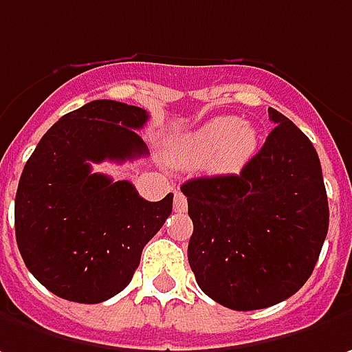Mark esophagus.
Wrapping results in <instances>:
<instances>
[{"label":"esophagus","instance_id":"esophagus-1","mask_svg":"<svg viewBox=\"0 0 352 352\" xmlns=\"http://www.w3.org/2000/svg\"><path fill=\"white\" fill-rule=\"evenodd\" d=\"M173 206H175V212H187V197L183 192H175V200H173Z\"/></svg>","mask_w":352,"mask_h":352}]
</instances>
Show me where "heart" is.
<instances>
[{"mask_svg": "<svg viewBox=\"0 0 352 352\" xmlns=\"http://www.w3.org/2000/svg\"><path fill=\"white\" fill-rule=\"evenodd\" d=\"M259 146L257 130L237 116H216L188 132L175 146L177 157L187 164H206L212 160L214 171L237 173L255 155Z\"/></svg>", "mask_w": 352, "mask_h": 352, "instance_id": "b5f03b06", "label": "heart"}]
</instances>
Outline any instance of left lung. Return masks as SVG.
I'll return each instance as SVG.
<instances>
[{
    "label": "left lung",
    "instance_id": "obj_1",
    "mask_svg": "<svg viewBox=\"0 0 352 352\" xmlns=\"http://www.w3.org/2000/svg\"><path fill=\"white\" fill-rule=\"evenodd\" d=\"M276 126L237 175L187 181L188 265L200 290L237 311L283 302L314 271L329 228L320 157L278 111Z\"/></svg>",
    "mask_w": 352,
    "mask_h": 352
}]
</instances>
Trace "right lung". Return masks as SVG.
Returning a JSON list of instances; mask_svg holds the SVG:
<instances>
[{
	"mask_svg": "<svg viewBox=\"0 0 352 352\" xmlns=\"http://www.w3.org/2000/svg\"><path fill=\"white\" fill-rule=\"evenodd\" d=\"M148 113L99 99L64 115L23 169L15 197V236L32 276L56 296L99 304L124 290L142 249L173 208L142 199L128 181L93 173L91 164L148 155L140 138Z\"/></svg>",
	"mask_w": 352,
	"mask_h": 352,
	"instance_id": "right-lung-1",
	"label": "right lung"
}]
</instances>
